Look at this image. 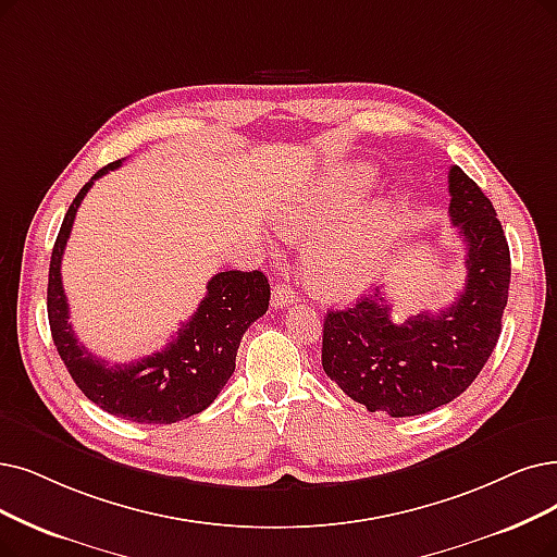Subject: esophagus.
<instances>
[{"label": "esophagus", "mask_w": 557, "mask_h": 557, "mask_svg": "<svg viewBox=\"0 0 557 557\" xmlns=\"http://www.w3.org/2000/svg\"><path fill=\"white\" fill-rule=\"evenodd\" d=\"M297 299H299V295H297L293 285H285V283L274 285V290H272V306L274 308H285V306L295 304Z\"/></svg>", "instance_id": "obj_1"}]
</instances>
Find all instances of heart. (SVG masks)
I'll return each instance as SVG.
<instances>
[{"instance_id":"obj_1","label":"heart","mask_w":557,"mask_h":557,"mask_svg":"<svg viewBox=\"0 0 557 557\" xmlns=\"http://www.w3.org/2000/svg\"><path fill=\"white\" fill-rule=\"evenodd\" d=\"M343 196L336 191L306 196L283 212L290 235H315L336 224ZM391 221L380 214L368 224L322 235L306 253V281L324 301H351L382 276L388 253Z\"/></svg>"}]
</instances>
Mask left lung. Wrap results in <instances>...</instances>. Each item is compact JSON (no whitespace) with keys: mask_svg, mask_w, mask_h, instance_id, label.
I'll use <instances>...</instances> for the list:
<instances>
[{"mask_svg":"<svg viewBox=\"0 0 557 557\" xmlns=\"http://www.w3.org/2000/svg\"><path fill=\"white\" fill-rule=\"evenodd\" d=\"M448 187L469 270L457 301L393 324L391 304L376 290L324 318L322 368L368 411L405 418L453 403L498 343L511 274L507 239L492 201L459 166L450 169Z\"/></svg>","mask_w":557,"mask_h":557,"instance_id":"left-lung-1","label":"left lung"}]
</instances>
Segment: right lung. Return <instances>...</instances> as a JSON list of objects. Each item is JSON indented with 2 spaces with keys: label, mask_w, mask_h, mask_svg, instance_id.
I'll return each instance as SVG.
<instances>
[{
  "label": "right lung",
  "mask_w": 557,
  "mask_h": 557,
  "mask_svg": "<svg viewBox=\"0 0 557 557\" xmlns=\"http://www.w3.org/2000/svg\"><path fill=\"white\" fill-rule=\"evenodd\" d=\"M119 166L121 160L102 166L79 189L63 216L50 260V331L61 361L91 403L132 422L171 425L208 409L226 386L235 372V356L244 331L262 318L270 306V283L258 270L219 272L208 281V295L198 304L196 313L177 329V336L162 351L127 366H109L96 359L77 343L69 322L71 310L61 283V258L86 191L98 177Z\"/></svg>",
  "instance_id": "obj_1"
}]
</instances>
